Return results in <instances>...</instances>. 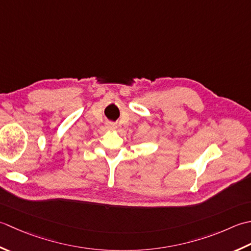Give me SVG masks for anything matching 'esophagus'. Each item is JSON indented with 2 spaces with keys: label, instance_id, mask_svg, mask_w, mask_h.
Instances as JSON below:
<instances>
[{
  "label": "esophagus",
  "instance_id": "obj_1",
  "mask_svg": "<svg viewBox=\"0 0 251 251\" xmlns=\"http://www.w3.org/2000/svg\"><path fill=\"white\" fill-rule=\"evenodd\" d=\"M106 127L108 130H115L116 127H117V126L114 124V122H107L106 124Z\"/></svg>",
  "mask_w": 251,
  "mask_h": 251
}]
</instances>
